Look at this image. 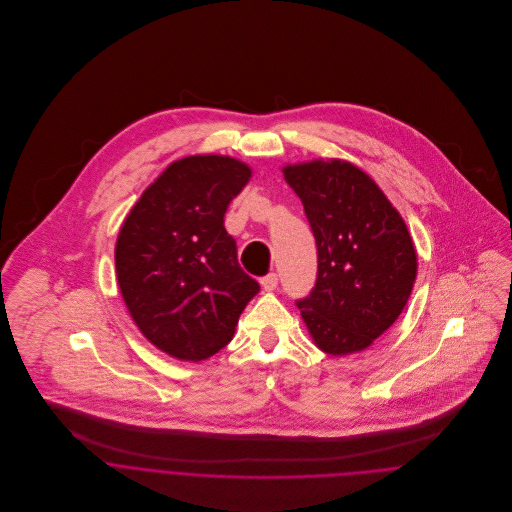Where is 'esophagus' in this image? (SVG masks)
I'll list each match as a JSON object with an SVG mask.
<instances>
[{"label":"esophagus","instance_id":"obj_1","mask_svg":"<svg viewBox=\"0 0 512 512\" xmlns=\"http://www.w3.org/2000/svg\"><path fill=\"white\" fill-rule=\"evenodd\" d=\"M260 284H262V288H264L266 292H274V290L278 288V274H268V276H264V278L260 280Z\"/></svg>","mask_w":512,"mask_h":512}]
</instances>
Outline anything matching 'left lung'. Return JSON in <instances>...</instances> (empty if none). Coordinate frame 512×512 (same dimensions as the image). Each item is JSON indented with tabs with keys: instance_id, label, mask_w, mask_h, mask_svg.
<instances>
[{
	"instance_id": "8db88e82",
	"label": "left lung",
	"mask_w": 512,
	"mask_h": 512,
	"mask_svg": "<svg viewBox=\"0 0 512 512\" xmlns=\"http://www.w3.org/2000/svg\"><path fill=\"white\" fill-rule=\"evenodd\" d=\"M317 244V282L297 301L327 355L365 351L402 313L418 274L408 226L382 189L345 159L282 167Z\"/></svg>"
}]
</instances>
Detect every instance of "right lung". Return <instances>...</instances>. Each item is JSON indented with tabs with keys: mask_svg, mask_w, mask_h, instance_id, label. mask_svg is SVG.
Here are the masks:
<instances>
[{
	"mask_svg": "<svg viewBox=\"0 0 512 512\" xmlns=\"http://www.w3.org/2000/svg\"><path fill=\"white\" fill-rule=\"evenodd\" d=\"M250 177L236 157L187 155L163 169L120 226L114 256L124 303L147 341L173 359L219 353L260 292L224 228Z\"/></svg>",
	"mask_w": 512,
	"mask_h": 512,
	"instance_id": "right-lung-1",
	"label": "right lung"
}]
</instances>
